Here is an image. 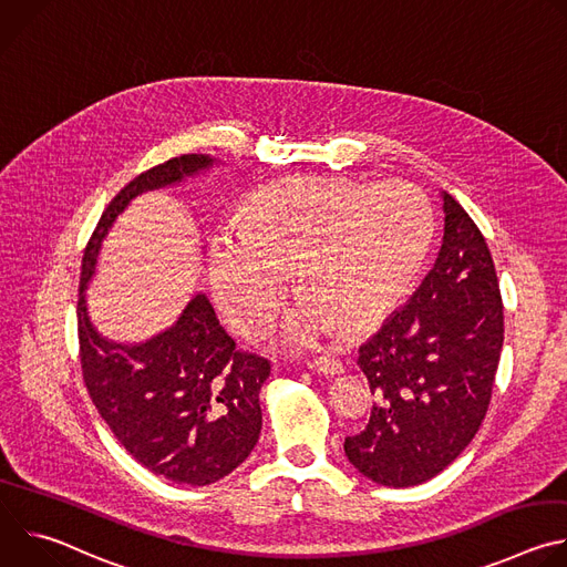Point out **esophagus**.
<instances>
[{"instance_id": "34e87169", "label": "esophagus", "mask_w": 567, "mask_h": 567, "mask_svg": "<svg viewBox=\"0 0 567 567\" xmlns=\"http://www.w3.org/2000/svg\"><path fill=\"white\" fill-rule=\"evenodd\" d=\"M309 370L318 372V374H326V377H334V374H341L343 372V363L337 359V357H318V359H311L307 363Z\"/></svg>"}]
</instances>
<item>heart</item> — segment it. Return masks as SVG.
I'll list each match as a JSON object with an SVG mask.
<instances>
[{
    "instance_id": "heart-1",
    "label": "heart",
    "mask_w": 567,
    "mask_h": 567,
    "mask_svg": "<svg viewBox=\"0 0 567 567\" xmlns=\"http://www.w3.org/2000/svg\"><path fill=\"white\" fill-rule=\"evenodd\" d=\"M241 224L208 239V276L226 326L265 332L287 298V274L302 302L278 341L311 348L334 322L348 332L385 313L415 282L435 235L429 199L409 184L291 177L254 193Z\"/></svg>"
}]
</instances>
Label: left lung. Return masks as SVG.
Instances as JSON below:
<instances>
[{
    "instance_id": "obj_1",
    "label": "left lung",
    "mask_w": 567,
    "mask_h": 567,
    "mask_svg": "<svg viewBox=\"0 0 567 567\" xmlns=\"http://www.w3.org/2000/svg\"><path fill=\"white\" fill-rule=\"evenodd\" d=\"M444 235L413 298L359 348L377 396L368 426L346 437L359 473L415 487L444 471L487 415L505 318L496 267L480 228L442 190Z\"/></svg>"
}]
</instances>
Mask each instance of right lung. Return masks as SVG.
Masks as SVG:
<instances>
[{
	"instance_id": "add662e5",
	"label": "right lung",
	"mask_w": 567,
	"mask_h": 567,
	"mask_svg": "<svg viewBox=\"0 0 567 567\" xmlns=\"http://www.w3.org/2000/svg\"><path fill=\"white\" fill-rule=\"evenodd\" d=\"M217 164L208 154L175 156L132 179L105 208L83 258L78 339L83 379L101 417L125 451L154 475L204 487L245 462L262 429L267 359L235 350L204 293L145 343L121 346L94 328L87 287L116 217L147 190L175 186Z\"/></svg>"
}]
</instances>
